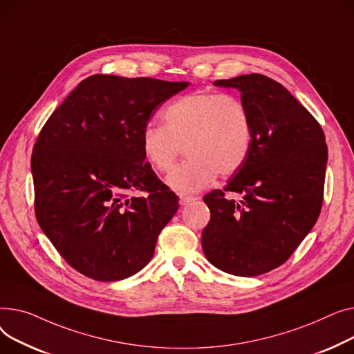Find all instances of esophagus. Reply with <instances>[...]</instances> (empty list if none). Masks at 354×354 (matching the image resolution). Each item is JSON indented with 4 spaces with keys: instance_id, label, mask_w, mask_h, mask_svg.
Wrapping results in <instances>:
<instances>
[{
    "instance_id": "esophagus-1",
    "label": "esophagus",
    "mask_w": 354,
    "mask_h": 354,
    "mask_svg": "<svg viewBox=\"0 0 354 354\" xmlns=\"http://www.w3.org/2000/svg\"><path fill=\"white\" fill-rule=\"evenodd\" d=\"M194 200H196V197H193V196H180V204H181V205L190 204V203L194 201Z\"/></svg>"
}]
</instances>
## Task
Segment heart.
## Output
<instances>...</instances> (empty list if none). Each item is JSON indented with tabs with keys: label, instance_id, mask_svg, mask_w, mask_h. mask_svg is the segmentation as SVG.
Segmentation results:
<instances>
[{
	"label": "heart",
	"instance_id": "1",
	"mask_svg": "<svg viewBox=\"0 0 354 354\" xmlns=\"http://www.w3.org/2000/svg\"><path fill=\"white\" fill-rule=\"evenodd\" d=\"M162 126L141 133V151L150 167L169 173L185 150L184 161L167 177L171 190L192 194L221 176L237 173L253 145V121L245 104L223 93L184 95L161 114Z\"/></svg>",
	"mask_w": 354,
	"mask_h": 354
}]
</instances>
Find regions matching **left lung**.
Here are the masks:
<instances>
[{
  "label": "left lung",
  "instance_id": "8db88e82",
  "mask_svg": "<svg viewBox=\"0 0 354 354\" xmlns=\"http://www.w3.org/2000/svg\"><path fill=\"white\" fill-rule=\"evenodd\" d=\"M236 88L253 121V145L224 190L204 196L212 217L203 252L228 274L254 277L283 264L316 224L327 145L322 127L280 82L261 74L214 81ZM242 196L240 202L225 192Z\"/></svg>",
  "mask_w": 354,
  "mask_h": 354
}]
</instances>
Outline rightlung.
Returning <instances> with one entry per match:
<instances>
[{
	"label": "right lung",
	"instance_id": "right-lung-1",
	"mask_svg": "<svg viewBox=\"0 0 354 354\" xmlns=\"http://www.w3.org/2000/svg\"><path fill=\"white\" fill-rule=\"evenodd\" d=\"M189 86L95 74L80 82L41 130L31 158L35 216L81 274L117 281L151 260L178 197L145 162L141 133L162 102Z\"/></svg>",
	"mask_w": 354,
	"mask_h": 354
}]
</instances>
